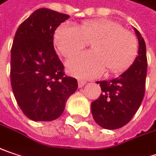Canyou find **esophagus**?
I'll use <instances>...</instances> for the list:
<instances>
[{"mask_svg": "<svg viewBox=\"0 0 156 156\" xmlns=\"http://www.w3.org/2000/svg\"><path fill=\"white\" fill-rule=\"evenodd\" d=\"M85 83H86V82L83 81V80H78V86H79V88H82L85 85Z\"/></svg>", "mask_w": 156, "mask_h": 156, "instance_id": "34e87169", "label": "esophagus"}]
</instances>
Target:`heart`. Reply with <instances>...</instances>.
<instances>
[{"mask_svg":"<svg viewBox=\"0 0 156 156\" xmlns=\"http://www.w3.org/2000/svg\"><path fill=\"white\" fill-rule=\"evenodd\" d=\"M54 41L66 58L92 42L93 51L80 53L67 62L68 72L82 78L97 77L105 67L109 73L121 72L133 62L138 53L135 36L109 19L86 21L79 28L63 23L57 29Z\"/></svg>","mask_w":156,"mask_h":156,"instance_id":"obj_1","label":"heart"}]
</instances>
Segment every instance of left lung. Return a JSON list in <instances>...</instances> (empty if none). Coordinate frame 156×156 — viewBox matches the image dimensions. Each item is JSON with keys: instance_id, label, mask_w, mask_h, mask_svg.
Here are the masks:
<instances>
[{"instance_id": "left-lung-1", "label": "left lung", "mask_w": 156, "mask_h": 156, "mask_svg": "<svg viewBox=\"0 0 156 156\" xmlns=\"http://www.w3.org/2000/svg\"><path fill=\"white\" fill-rule=\"evenodd\" d=\"M139 40V55L119 77L98 82L102 93L91 103L93 119L103 128L114 130L126 126L141 105L145 95L147 69V48L140 31L134 28Z\"/></svg>"}]
</instances>
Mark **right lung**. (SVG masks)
Returning a JSON list of instances; mask_svg holds the SVG:
<instances>
[{
  "label": "right lung",
  "mask_w": 156,
  "mask_h": 156,
  "mask_svg": "<svg viewBox=\"0 0 156 156\" xmlns=\"http://www.w3.org/2000/svg\"><path fill=\"white\" fill-rule=\"evenodd\" d=\"M69 17L39 9L16 32L10 58L11 87L20 109L31 120L58 119L67 98L78 88L77 80L65 74L53 45L55 30Z\"/></svg>",
  "instance_id": "add662e5"
}]
</instances>
